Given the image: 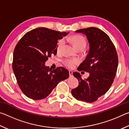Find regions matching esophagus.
Masks as SVG:
<instances>
[{
  "label": "esophagus",
  "instance_id": "esophagus-1",
  "mask_svg": "<svg viewBox=\"0 0 129 129\" xmlns=\"http://www.w3.org/2000/svg\"><path fill=\"white\" fill-rule=\"evenodd\" d=\"M69 76L70 77H72L73 76V72L72 71H69Z\"/></svg>",
  "mask_w": 129,
  "mask_h": 129
}]
</instances>
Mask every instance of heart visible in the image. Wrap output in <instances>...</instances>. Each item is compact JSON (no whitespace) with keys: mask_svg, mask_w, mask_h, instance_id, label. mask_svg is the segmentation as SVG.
I'll return each instance as SVG.
<instances>
[{"mask_svg":"<svg viewBox=\"0 0 129 129\" xmlns=\"http://www.w3.org/2000/svg\"><path fill=\"white\" fill-rule=\"evenodd\" d=\"M71 40L74 46L78 50L80 48H85L86 44V39L80 35H76L71 37ZM64 44V40H61L58 43L57 46V50L58 52L60 51ZM79 61L77 59H66L64 61V64L69 68H73L75 65L77 64Z\"/></svg>","mask_w":129,"mask_h":129,"instance_id":"obj_1","label":"heart"}]
</instances>
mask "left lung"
I'll list each match as a JSON object with an SVG mask.
<instances>
[{
  "mask_svg": "<svg viewBox=\"0 0 129 129\" xmlns=\"http://www.w3.org/2000/svg\"><path fill=\"white\" fill-rule=\"evenodd\" d=\"M85 35L89 43V51L78 71L89 72L90 75L82 80L80 73L73 75L78 80V86L72 90L76 99L93 102L110 89L115 78L118 58L115 46L110 38L102 30L95 27L76 30Z\"/></svg>",
  "mask_w": 129,
  "mask_h": 129,
  "instance_id": "left-lung-1",
  "label": "left lung"
}]
</instances>
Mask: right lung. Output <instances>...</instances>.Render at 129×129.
Returning a JSON list of instances; mask_svg holds the SVG:
<instances>
[{
	"label": "right lung",
	"instance_id": "add662e5",
	"mask_svg": "<svg viewBox=\"0 0 129 129\" xmlns=\"http://www.w3.org/2000/svg\"><path fill=\"white\" fill-rule=\"evenodd\" d=\"M68 34L39 27L24 35L15 48L12 69L23 93L35 100L46 98L61 81L69 77L63 67L52 70L45 62L57 54L58 40Z\"/></svg>",
	"mask_w": 129,
	"mask_h": 129
}]
</instances>
